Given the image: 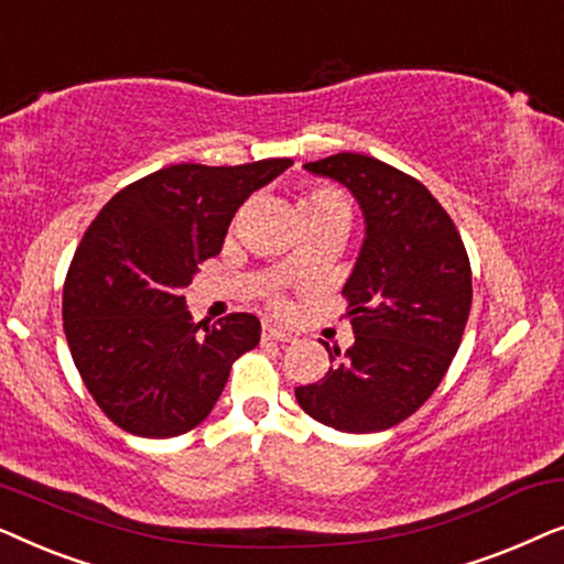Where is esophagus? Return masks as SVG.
<instances>
[{
    "mask_svg": "<svg viewBox=\"0 0 564 564\" xmlns=\"http://www.w3.org/2000/svg\"><path fill=\"white\" fill-rule=\"evenodd\" d=\"M261 336L267 338V341H280V344H290L292 341V334H288V330L276 328V326H264V330H261Z\"/></svg>",
    "mask_w": 564,
    "mask_h": 564,
    "instance_id": "obj_1",
    "label": "esophagus"
}]
</instances>
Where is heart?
<instances>
[{
	"label": "heart",
	"mask_w": 564,
	"mask_h": 564,
	"mask_svg": "<svg viewBox=\"0 0 564 564\" xmlns=\"http://www.w3.org/2000/svg\"><path fill=\"white\" fill-rule=\"evenodd\" d=\"M336 207H346L344 205V197L338 195L334 187H326V184H313V187L305 189L303 199H300V213H303V215L336 210ZM297 264H300V261L295 259L290 267L297 269ZM269 303H272L274 311H280V313H284L290 307V303L282 295H272V300H269Z\"/></svg>",
	"instance_id": "b5f03b06"
}]
</instances>
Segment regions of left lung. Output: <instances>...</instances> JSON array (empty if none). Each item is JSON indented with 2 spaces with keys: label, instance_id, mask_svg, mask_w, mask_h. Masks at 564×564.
<instances>
[{
  "label": "left lung",
  "instance_id": "obj_1",
  "mask_svg": "<svg viewBox=\"0 0 564 564\" xmlns=\"http://www.w3.org/2000/svg\"><path fill=\"white\" fill-rule=\"evenodd\" d=\"M307 172L346 184L367 238L344 284L354 346L295 398L311 419L346 434L398 426L434 395L465 334L473 269L449 213L411 174L365 153L311 161Z\"/></svg>",
  "mask_w": 564,
  "mask_h": 564
}]
</instances>
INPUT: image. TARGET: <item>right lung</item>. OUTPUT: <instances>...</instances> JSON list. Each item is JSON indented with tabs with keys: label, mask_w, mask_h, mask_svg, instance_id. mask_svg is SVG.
<instances>
[{
	"label": "right lung",
	"mask_w": 564,
	"mask_h": 564,
	"mask_svg": "<svg viewBox=\"0 0 564 564\" xmlns=\"http://www.w3.org/2000/svg\"><path fill=\"white\" fill-rule=\"evenodd\" d=\"M292 159L241 166L174 164L122 187L76 246L64 282V334L89 395L135 436H182L203 423L261 323L230 313L195 323L182 290L223 249L246 197Z\"/></svg>",
	"instance_id": "obj_1"
}]
</instances>
